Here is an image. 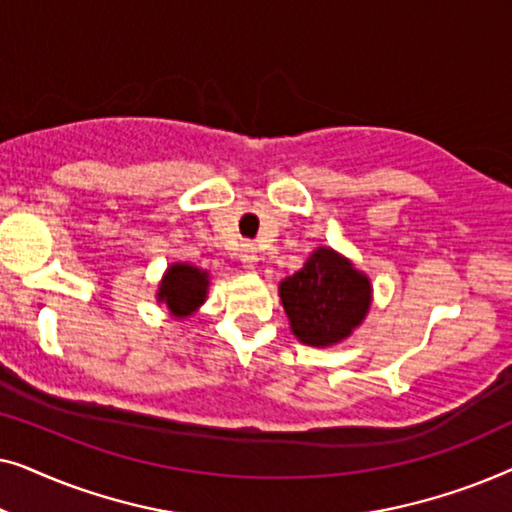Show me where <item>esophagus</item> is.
Returning <instances> with one entry per match:
<instances>
[{"label": "esophagus", "mask_w": 512, "mask_h": 512, "mask_svg": "<svg viewBox=\"0 0 512 512\" xmlns=\"http://www.w3.org/2000/svg\"><path fill=\"white\" fill-rule=\"evenodd\" d=\"M240 261L244 263V268H249V270H254L256 265H258V249L254 247V244H242V249H240Z\"/></svg>", "instance_id": "1"}]
</instances>
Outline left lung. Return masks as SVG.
Returning <instances> with one entry per match:
<instances>
[{
  "instance_id": "1",
  "label": "left lung",
  "mask_w": 512,
  "mask_h": 512,
  "mask_svg": "<svg viewBox=\"0 0 512 512\" xmlns=\"http://www.w3.org/2000/svg\"><path fill=\"white\" fill-rule=\"evenodd\" d=\"M279 300L291 333L307 347H333L368 317L373 282L347 256L317 247L303 268L279 282Z\"/></svg>"
}]
</instances>
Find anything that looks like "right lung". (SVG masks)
<instances>
[{
    "mask_svg": "<svg viewBox=\"0 0 512 512\" xmlns=\"http://www.w3.org/2000/svg\"><path fill=\"white\" fill-rule=\"evenodd\" d=\"M209 293V272L188 261L167 265L156 300L167 307L172 319H188L202 307Z\"/></svg>",
    "mask_w": 512,
    "mask_h": 512,
    "instance_id": "right-lung-1",
    "label": "right lung"
}]
</instances>
